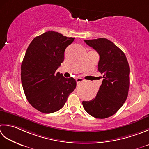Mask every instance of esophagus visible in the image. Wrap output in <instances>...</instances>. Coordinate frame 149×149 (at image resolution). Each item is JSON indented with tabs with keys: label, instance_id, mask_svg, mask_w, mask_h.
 <instances>
[{
	"label": "esophagus",
	"instance_id": "obj_1",
	"mask_svg": "<svg viewBox=\"0 0 149 149\" xmlns=\"http://www.w3.org/2000/svg\"><path fill=\"white\" fill-rule=\"evenodd\" d=\"M75 80H76V82H77V84L80 83H81V82H83V81H84L83 79L81 78V77H77L76 79H75Z\"/></svg>",
	"mask_w": 149,
	"mask_h": 149
}]
</instances>
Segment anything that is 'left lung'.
Segmentation results:
<instances>
[{
    "instance_id": "left-lung-1",
    "label": "left lung",
    "mask_w": 149,
    "mask_h": 149,
    "mask_svg": "<svg viewBox=\"0 0 149 149\" xmlns=\"http://www.w3.org/2000/svg\"><path fill=\"white\" fill-rule=\"evenodd\" d=\"M84 41L100 55L98 70L103 74V81L95 97L83 101V106L93 117L109 118L118 111L127 98L129 63L123 52L109 40L100 38Z\"/></svg>"
}]
</instances>
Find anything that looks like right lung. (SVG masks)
Segmentation results:
<instances>
[{"label": "right lung", "mask_w": 149, "mask_h": 149, "mask_svg": "<svg viewBox=\"0 0 149 149\" xmlns=\"http://www.w3.org/2000/svg\"><path fill=\"white\" fill-rule=\"evenodd\" d=\"M74 37L48 31L35 37L21 65L23 90L31 105L40 112L50 113L62 109L76 87L73 77L56 72L64 61L67 46Z\"/></svg>", "instance_id": "obj_1"}]
</instances>
